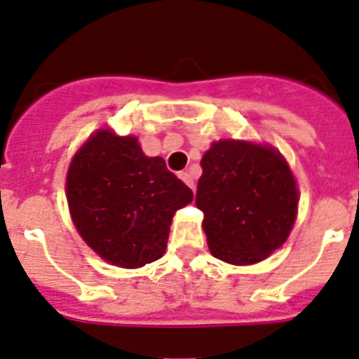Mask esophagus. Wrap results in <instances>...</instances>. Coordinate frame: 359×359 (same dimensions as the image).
Segmentation results:
<instances>
[{
  "instance_id": "1",
  "label": "esophagus",
  "mask_w": 359,
  "mask_h": 359,
  "mask_svg": "<svg viewBox=\"0 0 359 359\" xmlns=\"http://www.w3.org/2000/svg\"><path fill=\"white\" fill-rule=\"evenodd\" d=\"M179 177L184 180V184H187V186L191 187V189H195V180H193L191 173H189V172H180Z\"/></svg>"
}]
</instances>
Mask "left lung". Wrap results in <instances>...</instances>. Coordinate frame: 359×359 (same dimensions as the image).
<instances>
[{
    "label": "left lung",
    "instance_id": "1",
    "mask_svg": "<svg viewBox=\"0 0 359 359\" xmlns=\"http://www.w3.org/2000/svg\"><path fill=\"white\" fill-rule=\"evenodd\" d=\"M200 164L195 203L212 256L231 264L266 259L295 224L299 191L288 163L266 144L222 140Z\"/></svg>",
    "mask_w": 359,
    "mask_h": 359
}]
</instances>
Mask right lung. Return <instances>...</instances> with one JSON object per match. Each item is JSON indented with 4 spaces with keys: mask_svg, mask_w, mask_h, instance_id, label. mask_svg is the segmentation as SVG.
Listing matches in <instances>:
<instances>
[{
    "mask_svg": "<svg viewBox=\"0 0 359 359\" xmlns=\"http://www.w3.org/2000/svg\"><path fill=\"white\" fill-rule=\"evenodd\" d=\"M66 196L76 231L102 259L140 268L163 257L177 209L193 191L148 157L134 135L95 132L67 170Z\"/></svg>",
    "mask_w": 359,
    "mask_h": 359,
    "instance_id": "right-lung-1",
    "label": "right lung"
}]
</instances>
